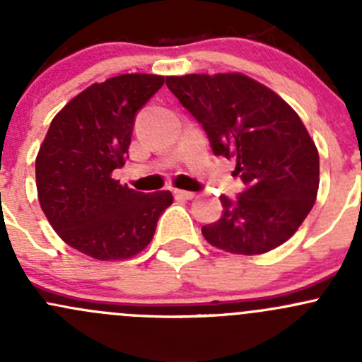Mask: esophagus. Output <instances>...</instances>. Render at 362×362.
<instances>
[{"label": "esophagus", "instance_id": "esophagus-1", "mask_svg": "<svg viewBox=\"0 0 362 362\" xmlns=\"http://www.w3.org/2000/svg\"><path fill=\"white\" fill-rule=\"evenodd\" d=\"M173 194H175V198H180V199H192L194 198V192H191V191H182V189H175L173 191Z\"/></svg>", "mask_w": 362, "mask_h": 362}]
</instances>
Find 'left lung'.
Listing matches in <instances>:
<instances>
[{
  "label": "left lung",
  "instance_id": "obj_1",
  "mask_svg": "<svg viewBox=\"0 0 362 362\" xmlns=\"http://www.w3.org/2000/svg\"><path fill=\"white\" fill-rule=\"evenodd\" d=\"M166 86L245 185L235 199L221 196V218L202 228L206 242L242 255L287 242L319 191V152L298 113L242 73L166 76Z\"/></svg>",
  "mask_w": 362,
  "mask_h": 362
}]
</instances>
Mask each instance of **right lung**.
<instances>
[{"label":"right lung","instance_id":"1","mask_svg":"<svg viewBox=\"0 0 362 362\" xmlns=\"http://www.w3.org/2000/svg\"><path fill=\"white\" fill-rule=\"evenodd\" d=\"M164 76L131 73L94 83L50 122L36 158V187L54 231L89 257L129 259L151 243L170 191L144 194L112 178L124 166L136 113Z\"/></svg>","mask_w":362,"mask_h":362}]
</instances>
